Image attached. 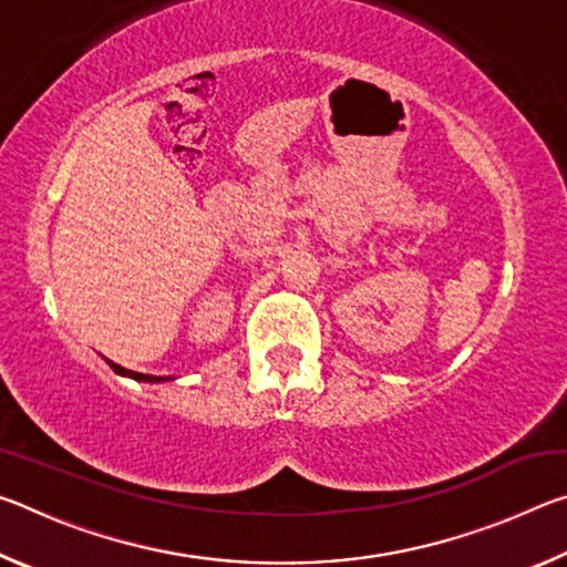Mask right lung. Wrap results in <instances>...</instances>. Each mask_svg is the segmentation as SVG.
I'll list each match as a JSON object with an SVG mask.
<instances>
[{"label":"right lung","instance_id":"right-lung-1","mask_svg":"<svg viewBox=\"0 0 567 567\" xmlns=\"http://www.w3.org/2000/svg\"><path fill=\"white\" fill-rule=\"evenodd\" d=\"M110 362V368L117 372V375H127V378H132V380H140V382H162L165 378H155V375H142V372H132V370H124V368H120L117 362H112V360H107Z\"/></svg>","mask_w":567,"mask_h":567}]
</instances>
